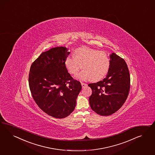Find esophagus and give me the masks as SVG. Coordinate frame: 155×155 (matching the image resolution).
Instances as JSON below:
<instances>
[{"label":"esophagus","instance_id":"esophagus-1","mask_svg":"<svg viewBox=\"0 0 155 155\" xmlns=\"http://www.w3.org/2000/svg\"><path fill=\"white\" fill-rule=\"evenodd\" d=\"M81 85H82V87H84L85 86H86L87 84H86L83 83V82H81Z\"/></svg>","mask_w":155,"mask_h":155}]
</instances>
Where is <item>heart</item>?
<instances>
[{
  "instance_id": "obj_1",
  "label": "heart",
  "mask_w": 155,
  "mask_h": 155,
  "mask_svg": "<svg viewBox=\"0 0 155 155\" xmlns=\"http://www.w3.org/2000/svg\"><path fill=\"white\" fill-rule=\"evenodd\" d=\"M74 54V57H66L64 61L67 71L71 75H76L81 68L83 70L77 75L80 80L90 78L97 81L107 74L110 60L106 53L84 46L75 49Z\"/></svg>"
}]
</instances>
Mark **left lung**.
I'll list each match as a JSON object with an SVG mask.
<instances>
[{"mask_svg": "<svg viewBox=\"0 0 155 155\" xmlns=\"http://www.w3.org/2000/svg\"><path fill=\"white\" fill-rule=\"evenodd\" d=\"M110 68L106 77L89 84L91 109L99 115L108 116L117 111L126 101L130 89V74L126 61L115 53L110 55Z\"/></svg>", "mask_w": 155, "mask_h": 155, "instance_id": "1", "label": "left lung"}]
</instances>
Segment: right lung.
<instances>
[{
	"instance_id": "add662e5",
	"label": "right lung",
	"mask_w": 155,
	"mask_h": 155,
	"mask_svg": "<svg viewBox=\"0 0 155 155\" xmlns=\"http://www.w3.org/2000/svg\"><path fill=\"white\" fill-rule=\"evenodd\" d=\"M70 52L65 47L42 52L31 66L28 80L35 102L44 113L62 119L72 113L82 86L68 73L64 61Z\"/></svg>"
}]
</instances>
